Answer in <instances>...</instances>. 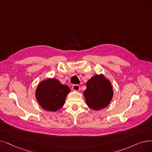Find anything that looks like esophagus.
<instances>
[{
	"label": "esophagus",
	"instance_id": "34e87169",
	"mask_svg": "<svg viewBox=\"0 0 152 152\" xmlns=\"http://www.w3.org/2000/svg\"><path fill=\"white\" fill-rule=\"evenodd\" d=\"M72 88L74 91H78L80 90V85L78 84H73L72 86Z\"/></svg>",
	"mask_w": 152,
	"mask_h": 152
}]
</instances>
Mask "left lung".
<instances>
[{"label":"left lung","instance_id":"1","mask_svg":"<svg viewBox=\"0 0 152 152\" xmlns=\"http://www.w3.org/2000/svg\"><path fill=\"white\" fill-rule=\"evenodd\" d=\"M84 96L87 105L94 110L107 107L113 96V89L110 81L103 75H96L86 83Z\"/></svg>","mask_w":152,"mask_h":152}]
</instances>
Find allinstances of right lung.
<instances>
[{
  "instance_id": "obj_1",
  "label": "right lung",
  "mask_w": 152,
  "mask_h": 152,
  "mask_svg": "<svg viewBox=\"0 0 152 152\" xmlns=\"http://www.w3.org/2000/svg\"><path fill=\"white\" fill-rule=\"evenodd\" d=\"M69 92L68 86L62 84L55 79H48L38 85L35 95L43 109L55 112L63 106L66 97Z\"/></svg>"
}]
</instances>
